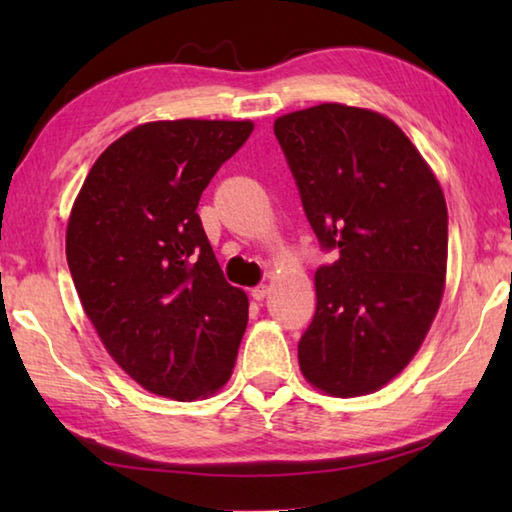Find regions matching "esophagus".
Masks as SVG:
<instances>
[{
    "label": "esophagus",
    "instance_id": "obj_1",
    "mask_svg": "<svg viewBox=\"0 0 512 512\" xmlns=\"http://www.w3.org/2000/svg\"><path fill=\"white\" fill-rule=\"evenodd\" d=\"M250 296H253V298H255V300H259V302H262V300L268 296V284H259V287L250 289Z\"/></svg>",
    "mask_w": 512,
    "mask_h": 512
}]
</instances>
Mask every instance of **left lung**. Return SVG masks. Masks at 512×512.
<instances>
[{
	"label": "left lung",
	"mask_w": 512,
	"mask_h": 512,
	"mask_svg": "<svg viewBox=\"0 0 512 512\" xmlns=\"http://www.w3.org/2000/svg\"><path fill=\"white\" fill-rule=\"evenodd\" d=\"M273 131L316 237L339 248L314 275L300 370L332 397L375 393L409 366L443 300L445 194L381 112L320 103L277 117Z\"/></svg>",
	"instance_id": "left-lung-1"
}]
</instances>
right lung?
<instances>
[{"mask_svg":"<svg viewBox=\"0 0 512 512\" xmlns=\"http://www.w3.org/2000/svg\"><path fill=\"white\" fill-rule=\"evenodd\" d=\"M253 121H146L92 164L67 221L76 293L117 366L153 395L203 400L228 384L248 296L225 282L196 214Z\"/></svg>","mask_w":512,"mask_h":512,"instance_id":"right-lung-1","label":"right lung"}]
</instances>
